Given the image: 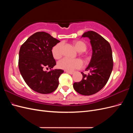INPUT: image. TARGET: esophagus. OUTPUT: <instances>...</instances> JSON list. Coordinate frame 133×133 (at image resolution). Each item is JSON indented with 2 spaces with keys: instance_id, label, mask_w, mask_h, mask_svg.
<instances>
[{
  "instance_id": "1",
  "label": "esophagus",
  "mask_w": 133,
  "mask_h": 133,
  "mask_svg": "<svg viewBox=\"0 0 133 133\" xmlns=\"http://www.w3.org/2000/svg\"><path fill=\"white\" fill-rule=\"evenodd\" d=\"M65 71L67 73H68V74H71V75H72V74H73L74 73L73 71H66V70H65Z\"/></svg>"
}]
</instances>
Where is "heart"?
Instances as JSON below:
<instances>
[{
	"instance_id": "heart-1",
	"label": "heart",
	"mask_w": 133,
	"mask_h": 133,
	"mask_svg": "<svg viewBox=\"0 0 133 133\" xmlns=\"http://www.w3.org/2000/svg\"><path fill=\"white\" fill-rule=\"evenodd\" d=\"M75 49L78 51L83 52L87 49V45L83 41H74L73 42ZM62 43H59L55 45L51 49V53L53 57L55 59H59L62 56L61 48ZM83 62L80 59H71L68 58H64L59 60L58 63V66L63 70L66 71H71L75 69H79L83 66Z\"/></svg>"
}]
</instances>
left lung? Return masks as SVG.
I'll use <instances>...</instances> for the list:
<instances>
[{"label": "left lung", "mask_w": 133, "mask_h": 133, "mask_svg": "<svg viewBox=\"0 0 133 133\" xmlns=\"http://www.w3.org/2000/svg\"><path fill=\"white\" fill-rule=\"evenodd\" d=\"M82 37L89 38L92 47L91 59L85 69L89 73L82 72V80L74 83L73 88L80 94L91 95L101 90L110 78L113 67L112 50L109 43L95 31L85 32Z\"/></svg>", "instance_id": "1"}]
</instances>
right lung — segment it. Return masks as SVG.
<instances>
[{"label": "right lung", "mask_w": 133, "mask_h": 133, "mask_svg": "<svg viewBox=\"0 0 133 133\" xmlns=\"http://www.w3.org/2000/svg\"><path fill=\"white\" fill-rule=\"evenodd\" d=\"M59 42L49 34L39 31L31 35L20 49L19 71L27 85L39 93H51L59 85V78L64 71L44 69H51L56 65L51 49Z\"/></svg>", "instance_id": "right-lung-1"}]
</instances>
